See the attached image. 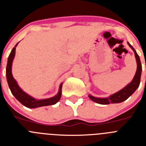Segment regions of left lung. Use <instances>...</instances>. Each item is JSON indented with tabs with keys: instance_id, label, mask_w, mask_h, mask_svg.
I'll return each instance as SVG.
<instances>
[{
	"instance_id": "8db88e82",
	"label": "left lung",
	"mask_w": 146,
	"mask_h": 146,
	"mask_svg": "<svg viewBox=\"0 0 146 146\" xmlns=\"http://www.w3.org/2000/svg\"><path fill=\"white\" fill-rule=\"evenodd\" d=\"M128 45L131 48V50H133L135 52V56L136 58L137 64V67L136 73L135 74L133 80L130 82L126 86H125L123 88L120 90L118 92L115 93V94H112L108 97L105 98H99V97H95V96H92L91 94H89L88 97L92 100L94 102L98 103L100 104H115V103H121L122 102L125 101L128 99L131 94H133L137 88L139 87L140 82V77H141V72H142V65L141 62H140V57L137 55V52L135 51L133 47L130 44L129 42Z\"/></svg>"
}]
</instances>
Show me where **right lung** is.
Returning <instances> with one entry per match:
<instances>
[{"mask_svg":"<svg viewBox=\"0 0 146 146\" xmlns=\"http://www.w3.org/2000/svg\"><path fill=\"white\" fill-rule=\"evenodd\" d=\"M18 43L15 45V47L11 50V53L9 54V56L8 58L7 66H6V79H7L8 85H9L10 90H11V94L22 104L28 108H39V107L48 106V105H52V104H56L61 97V90L63 83L60 85L58 92L55 96L51 98H48V99H36L33 98V96H30L29 94L25 93L24 91H23L21 88L17 84L16 80L13 77L12 73H11V67H12L13 60H14L15 56L16 47L17 46Z\"/></svg>","mask_w":146,"mask_h":146,"instance_id":"obj_1","label":"right lung"}]
</instances>
